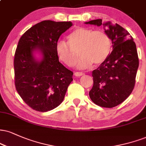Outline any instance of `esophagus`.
I'll return each mask as SVG.
<instances>
[{"label": "esophagus", "mask_w": 146, "mask_h": 146, "mask_svg": "<svg viewBox=\"0 0 146 146\" xmlns=\"http://www.w3.org/2000/svg\"><path fill=\"white\" fill-rule=\"evenodd\" d=\"M84 75V73H82V72H75L74 73V75L75 77H81V76H83Z\"/></svg>", "instance_id": "esophagus-1"}]
</instances>
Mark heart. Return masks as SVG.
Listing matches in <instances>:
<instances>
[{
    "mask_svg": "<svg viewBox=\"0 0 146 146\" xmlns=\"http://www.w3.org/2000/svg\"><path fill=\"white\" fill-rule=\"evenodd\" d=\"M78 50L80 57L76 66L79 68H89L92 64L100 65L111 53V39L103 31L78 27L68 35L67 42L60 39L56 43V55L67 66L74 64Z\"/></svg>",
    "mask_w": 146,
    "mask_h": 146,
    "instance_id": "heart-1",
    "label": "heart"
}]
</instances>
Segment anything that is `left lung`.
Segmentation results:
<instances>
[{
    "mask_svg": "<svg viewBox=\"0 0 146 146\" xmlns=\"http://www.w3.org/2000/svg\"><path fill=\"white\" fill-rule=\"evenodd\" d=\"M86 24L103 25L113 47L106 60L92 72L94 84L89 96L99 106L114 108L125 101L134 89L139 66L136 45L129 33L119 24L103 22L101 19Z\"/></svg>",
    "mask_w": 146,
    "mask_h": 146,
    "instance_id": "1",
    "label": "left lung"
}]
</instances>
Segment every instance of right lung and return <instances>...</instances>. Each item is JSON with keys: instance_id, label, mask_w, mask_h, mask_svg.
Segmentation results:
<instances>
[{"instance_id": "obj_1", "label": "right lung", "mask_w": 146, "mask_h": 146, "mask_svg": "<svg viewBox=\"0 0 146 146\" xmlns=\"http://www.w3.org/2000/svg\"><path fill=\"white\" fill-rule=\"evenodd\" d=\"M72 25L71 22L42 21L19 40L13 61L15 89L35 111L45 112L57 108L73 81V73L59 62L55 51L60 36ZM37 48L44 56L41 62L32 56Z\"/></svg>"}]
</instances>
